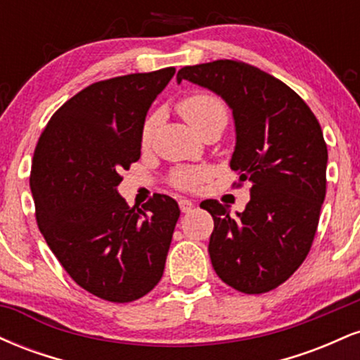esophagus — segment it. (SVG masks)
Returning a JSON list of instances; mask_svg holds the SVG:
<instances>
[{"label":"esophagus","mask_w":360,"mask_h":360,"mask_svg":"<svg viewBox=\"0 0 360 360\" xmlns=\"http://www.w3.org/2000/svg\"><path fill=\"white\" fill-rule=\"evenodd\" d=\"M179 208H181V212H183V213L191 212V210L194 208V201L186 200V198H181V200H179Z\"/></svg>","instance_id":"obj_1"}]
</instances>
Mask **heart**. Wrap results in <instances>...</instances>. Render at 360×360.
Masks as SVG:
<instances>
[{
	"mask_svg": "<svg viewBox=\"0 0 360 360\" xmlns=\"http://www.w3.org/2000/svg\"><path fill=\"white\" fill-rule=\"evenodd\" d=\"M179 113L198 134H201L206 127H210L214 122H220V120L226 122V117H229L225 103L221 98L212 93H194L186 96L184 100L179 101ZM159 118L160 113L155 111V113L148 115L143 122L142 134H140V140H142L143 146L150 142ZM201 179H203V171H200V169H184V171L177 172L176 176V183L183 188H194Z\"/></svg>",
	"mask_w": 360,
	"mask_h": 360,
	"instance_id": "b5f03b06",
	"label": "heart"
}]
</instances>
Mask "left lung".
<instances>
[{
  "instance_id": "left-lung-1",
  "label": "left lung",
  "mask_w": 360,
  "mask_h": 360,
  "mask_svg": "<svg viewBox=\"0 0 360 360\" xmlns=\"http://www.w3.org/2000/svg\"><path fill=\"white\" fill-rule=\"evenodd\" d=\"M183 79L230 106V167L252 183L250 201L237 217L217 200L200 205L214 221L208 245L213 269L245 295L271 291L303 264L315 238L326 193L323 131L295 91L245 62L186 65L177 72V82Z\"/></svg>"
}]
</instances>
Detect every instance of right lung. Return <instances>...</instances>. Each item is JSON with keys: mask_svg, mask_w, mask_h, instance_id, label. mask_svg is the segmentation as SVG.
I'll return each instance as SVG.
<instances>
[{"mask_svg": "<svg viewBox=\"0 0 360 360\" xmlns=\"http://www.w3.org/2000/svg\"><path fill=\"white\" fill-rule=\"evenodd\" d=\"M176 69L94 82L65 101L40 135L30 189L37 225L65 272L98 298L130 303L162 278L176 200L130 208L120 172L140 159L143 122Z\"/></svg>", "mask_w": 360, "mask_h": 360, "instance_id": "add662e5", "label": "right lung"}]
</instances>
